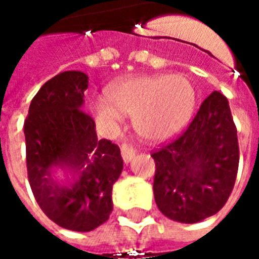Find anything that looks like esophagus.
Here are the masks:
<instances>
[{
	"label": "esophagus",
	"instance_id": "obj_1",
	"mask_svg": "<svg viewBox=\"0 0 259 259\" xmlns=\"http://www.w3.org/2000/svg\"><path fill=\"white\" fill-rule=\"evenodd\" d=\"M120 152H122V158H123L124 163H129L136 155V150L135 148H132L127 144H122L120 147Z\"/></svg>",
	"mask_w": 259,
	"mask_h": 259
}]
</instances>
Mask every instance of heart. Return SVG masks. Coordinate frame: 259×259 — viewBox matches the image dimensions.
Masks as SVG:
<instances>
[{
	"instance_id": "1",
	"label": "heart",
	"mask_w": 259,
	"mask_h": 259,
	"mask_svg": "<svg viewBox=\"0 0 259 259\" xmlns=\"http://www.w3.org/2000/svg\"><path fill=\"white\" fill-rule=\"evenodd\" d=\"M108 99L93 101L98 123L115 129L123 115H130L141 137L165 141L189 123L194 112L195 90L183 74H141L111 85Z\"/></svg>"
}]
</instances>
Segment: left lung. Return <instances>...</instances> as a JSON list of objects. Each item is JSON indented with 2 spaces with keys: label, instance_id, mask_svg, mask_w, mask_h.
Returning a JSON list of instances; mask_svg holds the SVG:
<instances>
[{
  "label": "left lung",
  "instance_id": "left-lung-1",
  "mask_svg": "<svg viewBox=\"0 0 259 259\" xmlns=\"http://www.w3.org/2000/svg\"><path fill=\"white\" fill-rule=\"evenodd\" d=\"M154 197L172 221L197 223L215 215L233 190L239 143L229 101L213 91L179 139L151 155Z\"/></svg>",
  "mask_w": 259,
  "mask_h": 259
}]
</instances>
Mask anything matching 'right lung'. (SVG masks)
Segmentation results:
<instances>
[{
	"instance_id": "add662e5",
	"label": "right lung",
	"mask_w": 259,
	"mask_h": 259,
	"mask_svg": "<svg viewBox=\"0 0 259 259\" xmlns=\"http://www.w3.org/2000/svg\"><path fill=\"white\" fill-rule=\"evenodd\" d=\"M89 76L66 70L44 83L25 120L31 191L58 226L90 232L109 219L112 186L123 169L116 144L100 140L83 112Z\"/></svg>"
}]
</instances>
